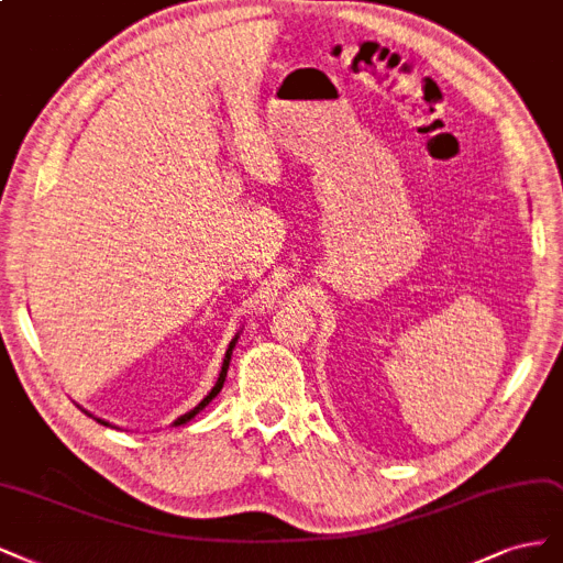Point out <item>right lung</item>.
I'll return each instance as SVG.
<instances>
[{"mask_svg":"<svg viewBox=\"0 0 563 563\" xmlns=\"http://www.w3.org/2000/svg\"><path fill=\"white\" fill-rule=\"evenodd\" d=\"M235 339H239V334H235L233 339H231V343H229V351H227V355H224V365H222V372H220V378H217V384H214V388L203 397V400H201V405H198V407H194L191 411H187V413H183V416H179V419L173 423V426H183V423H187V421H191L194 419V416L198 413V411H201L203 407H208L210 402H212V397L217 395V393H220L222 390V386H224V378H227V369H229V360H231V351H233V346H235ZM98 423H102V426H110V423H107V421H100L98 419Z\"/></svg>","mask_w":563,"mask_h":563,"instance_id":"add662e5","label":"right lung"}]
</instances>
